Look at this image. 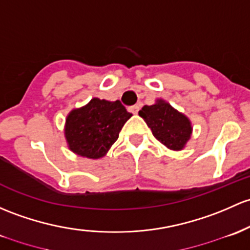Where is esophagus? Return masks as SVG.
I'll list each match as a JSON object with an SVG mask.
<instances>
[{
	"instance_id": "esophagus-1",
	"label": "esophagus",
	"mask_w": 250,
	"mask_h": 250,
	"mask_svg": "<svg viewBox=\"0 0 250 250\" xmlns=\"http://www.w3.org/2000/svg\"><path fill=\"white\" fill-rule=\"evenodd\" d=\"M139 109H140V106H139V105H133V106L129 107V111L132 112V114L135 115V114H138Z\"/></svg>"
}]
</instances>
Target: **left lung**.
Returning a JSON list of instances; mask_svg holds the SVG:
<instances>
[{"label": "left lung", "instance_id": "1", "mask_svg": "<svg viewBox=\"0 0 250 250\" xmlns=\"http://www.w3.org/2000/svg\"><path fill=\"white\" fill-rule=\"evenodd\" d=\"M139 115L151 128L154 138L167 148L182 149L190 138V121L165 102L158 101L153 105H145Z\"/></svg>", "mask_w": 250, "mask_h": 250}]
</instances>
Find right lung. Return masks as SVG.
<instances>
[{
	"label": "right lung",
	"instance_id": "add662e5",
	"mask_svg": "<svg viewBox=\"0 0 250 250\" xmlns=\"http://www.w3.org/2000/svg\"><path fill=\"white\" fill-rule=\"evenodd\" d=\"M132 114L120 101L93 98L86 106L73 110L65 121V138L74 153L86 158L103 157L117 140Z\"/></svg>",
	"mask_w": 250,
	"mask_h": 250
}]
</instances>
